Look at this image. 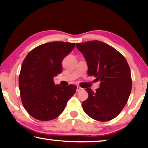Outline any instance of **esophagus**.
Wrapping results in <instances>:
<instances>
[{
    "instance_id": "1",
    "label": "esophagus",
    "mask_w": 148,
    "mask_h": 148,
    "mask_svg": "<svg viewBox=\"0 0 148 148\" xmlns=\"http://www.w3.org/2000/svg\"><path fill=\"white\" fill-rule=\"evenodd\" d=\"M82 90H83V88H82V87H80L79 86H77V89H76V91L77 92H79V91H82Z\"/></svg>"
}]
</instances>
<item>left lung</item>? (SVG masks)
<instances>
[{
    "label": "left lung",
    "mask_w": 148,
    "mask_h": 148,
    "mask_svg": "<svg viewBox=\"0 0 148 148\" xmlns=\"http://www.w3.org/2000/svg\"><path fill=\"white\" fill-rule=\"evenodd\" d=\"M88 65V76L100 81L94 92L86 90L88 98L82 102L84 112L92 119L108 121L122 111L132 89L131 70L126 59L108 44L98 40L76 44Z\"/></svg>",
    "instance_id": "left-lung-1"
}]
</instances>
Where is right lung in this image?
Listing matches in <instances>:
<instances>
[{
	"instance_id": "right-lung-1",
	"label": "right lung",
	"mask_w": 148,
	"mask_h": 148,
	"mask_svg": "<svg viewBox=\"0 0 148 148\" xmlns=\"http://www.w3.org/2000/svg\"><path fill=\"white\" fill-rule=\"evenodd\" d=\"M75 43L51 42L37 46L27 54L21 65L19 88L25 109L34 118L49 121L64 111L77 87L55 85L53 77L62 71V61Z\"/></svg>"
}]
</instances>
